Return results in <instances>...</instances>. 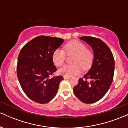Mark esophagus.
<instances>
[{
  "instance_id": "1",
  "label": "esophagus",
  "mask_w": 128,
  "mask_h": 128,
  "mask_svg": "<svg viewBox=\"0 0 128 128\" xmlns=\"http://www.w3.org/2000/svg\"><path fill=\"white\" fill-rule=\"evenodd\" d=\"M64 79H70V77H67V76H64Z\"/></svg>"
}]
</instances>
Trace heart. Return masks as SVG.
I'll return each mask as SVG.
<instances>
[{"label": "heart", "instance_id": "heart-1", "mask_svg": "<svg viewBox=\"0 0 128 128\" xmlns=\"http://www.w3.org/2000/svg\"><path fill=\"white\" fill-rule=\"evenodd\" d=\"M67 56L74 55L72 62L73 64L66 65L60 68L59 72L63 75L70 77L76 75L81 71L87 70L92 67L94 60V54L92 50L80 41L72 40L65 44L61 49H56L52 54V61L58 67L63 65Z\"/></svg>", "mask_w": 128, "mask_h": 128}]
</instances>
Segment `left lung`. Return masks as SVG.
Segmentation results:
<instances>
[{
    "label": "left lung",
    "mask_w": 128,
    "mask_h": 128,
    "mask_svg": "<svg viewBox=\"0 0 128 128\" xmlns=\"http://www.w3.org/2000/svg\"><path fill=\"white\" fill-rule=\"evenodd\" d=\"M91 46L94 54L90 70L79 79L73 88L74 94L85 104H92L105 95L113 80L114 59L109 47L103 41L93 36H81Z\"/></svg>",
    "instance_id": "1"
}]
</instances>
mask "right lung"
<instances>
[{
  "mask_svg": "<svg viewBox=\"0 0 128 128\" xmlns=\"http://www.w3.org/2000/svg\"><path fill=\"white\" fill-rule=\"evenodd\" d=\"M64 42L60 38L40 36L26 44L20 50L17 64V77L23 91L32 100L46 104L55 96L64 78L62 76H54L56 68L52 54Z\"/></svg>",
  "mask_w": 128,
  "mask_h": 128,
  "instance_id": "1",
  "label": "right lung"
}]
</instances>
